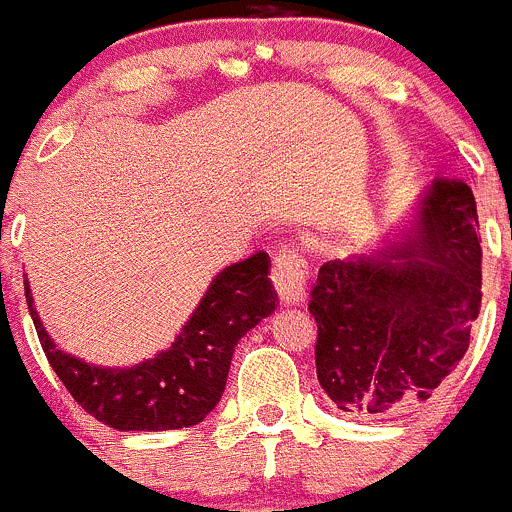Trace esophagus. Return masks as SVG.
<instances>
[{
    "mask_svg": "<svg viewBox=\"0 0 512 512\" xmlns=\"http://www.w3.org/2000/svg\"><path fill=\"white\" fill-rule=\"evenodd\" d=\"M272 285L280 294L282 304H299L304 299V285H307V265L292 252H282L272 265Z\"/></svg>",
    "mask_w": 512,
    "mask_h": 512,
    "instance_id": "1",
    "label": "esophagus"
}]
</instances>
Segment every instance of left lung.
<instances>
[{"label": "left lung", "mask_w": 512, "mask_h": 512, "mask_svg": "<svg viewBox=\"0 0 512 512\" xmlns=\"http://www.w3.org/2000/svg\"><path fill=\"white\" fill-rule=\"evenodd\" d=\"M473 190L436 178L414 220L369 252L319 267L317 379L349 416H399L426 404L471 344L480 309Z\"/></svg>", "instance_id": "1"}]
</instances>
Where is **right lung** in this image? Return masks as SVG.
<instances>
[{
  "label": "right lung",
  "instance_id": "add662e5",
  "mask_svg": "<svg viewBox=\"0 0 512 512\" xmlns=\"http://www.w3.org/2000/svg\"><path fill=\"white\" fill-rule=\"evenodd\" d=\"M270 255L255 252L213 277L173 344L133 366H98L56 347L34 307L29 314L56 371L81 409L118 431H175L203 421L218 406L237 342L277 309Z\"/></svg>",
  "mask_w": 512,
  "mask_h": 512
}]
</instances>
